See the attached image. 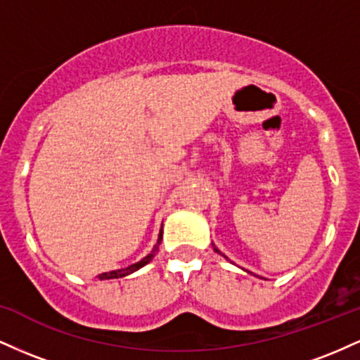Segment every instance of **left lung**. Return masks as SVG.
Segmentation results:
<instances>
[{
	"instance_id": "left-lung-1",
	"label": "left lung",
	"mask_w": 360,
	"mask_h": 360,
	"mask_svg": "<svg viewBox=\"0 0 360 360\" xmlns=\"http://www.w3.org/2000/svg\"><path fill=\"white\" fill-rule=\"evenodd\" d=\"M213 249H214V252H220V250H218V249H217V247H214V245H213Z\"/></svg>"
}]
</instances>
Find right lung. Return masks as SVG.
<instances>
[{"label":"right lung","mask_w":360,"mask_h":360,"mask_svg":"<svg viewBox=\"0 0 360 360\" xmlns=\"http://www.w3.org/2000/svg\"><path fill=\"white\" fill-rule=\"evenodd\" d=\"M160 242H162V230H160L159 233V238H157V243L154 245V249H152V252L148 255H146L142 260H139V262L131 264V266L125 267V269H118V271H111V272H103V274H100V279H117V278H123V276H128L131 274V272L139 271L140 267H143L146 264L150 262L152 259H154V255L157 254V250H159V245Z\"/></svg>","instance_id":"add662e5"}]
</instances>
